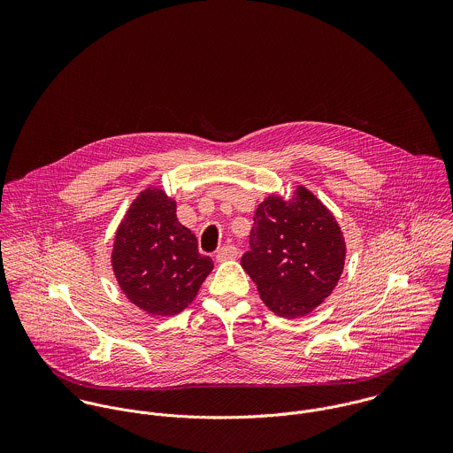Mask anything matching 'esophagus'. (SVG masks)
<instances>
[{
  "mask_svg": "<svg viewBox=\"0 0 453 453\" xmlns=\"http://www.w3.org/2000/svg\"><path fill=\"white\" fill-rule=\"evenodd\" d=\"M237 250L234 248V246H225V248H221L219 251H218V255H216V259L218 261H228V259H235L237 258Z\"/></svg>",
  "mask_w": 453,
  "mask_h": 453,
  "instance_id": "esophagus-1",
  "label": "esophagus"
}]
</instances>
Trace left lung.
Returning a JSON list of instances; mask_svg holds the SVG:
<instances>
[{
    "label": "left lung",
    "mask_w": 453,
    "mask_h": 453,
    "mask_svg": "<svg viewBox=\"0 0 453 453\" xmlns=\"http://www.w3.org/2000/svg\"><path fill=\"white\" fill-rule=\"evenodd\" d=\"M347 257L343 232L333 212L309 188L291 198L270 194L259 202L251 251L241 265L275 316L298 319L333 293Z\"/></svg>",
    "instance_id": "1"
}]
</instances>
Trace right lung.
I'll use <instances>...</instances> for the list:
<instances>
[{
    "label": "right lung",
    "instance_id": "right-lung-1",
    "mask_svg": "<svg viewBox=\"0 0 453 453\" xmlns=\"http://www.w3.org/2000/svg\"><path fill=\"white\" fill-rule=\"evenodd\" d=\"M212 266L178 221L174 198L148 187L132 200L111 250L113 275L132 305L153 318L176 316L194 302Z\"/></svg>",
    "mask_w": 453,
    "mask_h": 453
}]
</instances>
